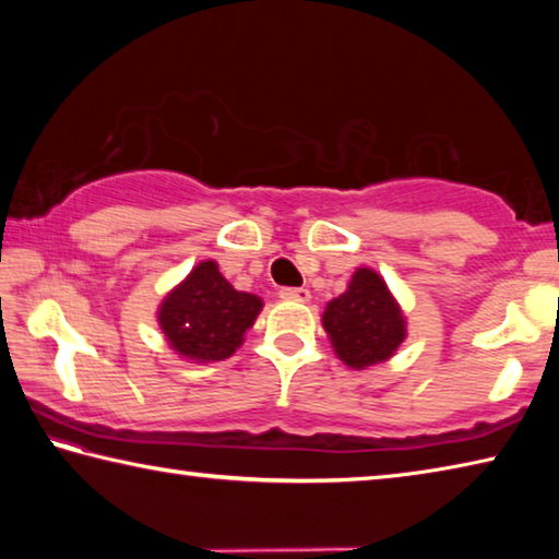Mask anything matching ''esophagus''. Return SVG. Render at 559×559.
<instances>
[{"instance_id": "1", "label": "esophagus", "mask_w": 559, "mask_h": 559, "mask_svg": "<svg viewBox=\"0 0 559 559\" xmlns=\"http://www.w3.org/2000/svg\"><path fill=\"white\" fill-rule=\"evenodd\" d=\"M283 300H296V302H308L310 290L308 288H281Z\"/></svg>"}]
</instances>
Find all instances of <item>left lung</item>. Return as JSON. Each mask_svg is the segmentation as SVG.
<instances>
[{
    "label": "left lung",
    "mask_w": 559,
    "mask_h": 559,
    "mask_svg": "<svg viewBox=\"0 0 559 559\" xmlns=\"http://www.w3.org/2000/svg\"><path fill=\"white\" fill-rule=\"evenodd\" d=\"M320 320L335 355L349 370L386 362L406 340L402 306L380 273L367 266L355 269L345 293L328 300Z\"/></svg>",
    "instance_id": "8db88e82"
}]
</instances>
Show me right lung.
Returning <instances> with one entry per match:
<instances>
[{"label": "right lung", "instance_id": "add662e5", "mask_svg": "<svg viewBox=\"0 0 559 559\" xmlns=\"http://www.w3.org/2000/svg\"><path fill=\"white\" fill-rule=\"evenodd\" d=\"M263 308L253 293L236 290L219 263L206 259L187 273L157 306V325L169 349L189 362L206 365L231 357Z\"/></svg>", "mask_w": 559, "mask_h": 559}]
</instances>
